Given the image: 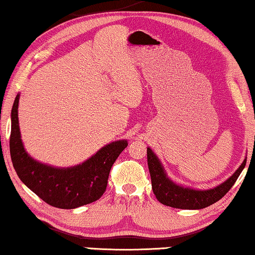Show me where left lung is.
Returning <instances> with one entry per match:
<instances>
[{"mask_svg": "<svg viewBox=\"0 0 255 255\" xmlns=\"http://www.w3.org/2000/svg\"><path fill=\"white\" fill-rule=\"evenodd\" d=\"M147 166H149L151 183L157 199L166 206L181 210H201L211 206L222 198L233 188L246 165V159L238 169L228 180L218 187L208 190H196L176 184L167 176L164 167L157 155L147 147Z\"/></svg>", "mask_w": 255, "mask_h": 255, "instance_id": "obj_1", "label": "left lung"}]
</instances>
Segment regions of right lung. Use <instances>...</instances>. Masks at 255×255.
<instances>
[{
	"label": "right lung",
	"instance_id": "right-lung-1",
	"mask_svg": "<svg viewBox=\"0 0 255 255\" xmlns=\"http://www.w3.org/2000/svg\"><path fill=\"white\" fill-rule=\"evenodd\" d=\"M19 95L11 110L10 154L13 168L26 187L45 203L73 210L100 199L106 190L112 165L126 149V139L116 140L98 150L82 164L58 168L36 161L26 152L18 123Z\"/></svg>",
	"mask_w": 255,
	"mask_h": 255
}]
</instances>
